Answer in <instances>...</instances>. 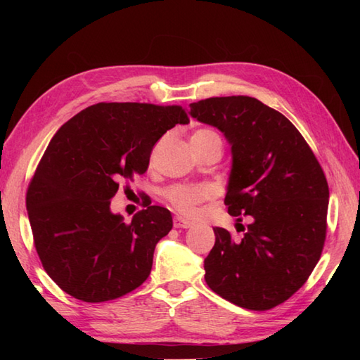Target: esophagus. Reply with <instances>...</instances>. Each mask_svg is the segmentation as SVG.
<instances>
[{"label": "esophagus", "instance_id": "1", "mask_svg": "<svg viewBox=\"0 0 360 360\" xmlns=\"http://www.w3.org/2000/svg\"><path fill=\"white\" fill-rule=\"evenodd\" d=\"M173 226L176 229H190L193 226V223H192V221L186 219V218H182V217H176L174 221H173Z\"/></svg>", "mask_w": 360, "mask_h": 360}]
</instances>
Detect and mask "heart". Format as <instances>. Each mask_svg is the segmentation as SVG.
<instances>
[{"mask_svg":"<svg viewBox=\"0 0 360 360\" xmlns=\"http://www.w3.org/2000/svg\"><path fill=\"white\" fill-rule=\"evenodd\" d=\"M213 141L221 142L219 136L207 128L198 129V131H195L192 137H190V142H195V143H205V142H213ZM165 196H167V201L170 202L176 210L184 213V215H192L196 209V205L200 204L205 196H207V193H205V190L198 188V187L174 186L167 190Z\"/></svg>","mask_w":360,"mask_h":360,"instance_id":"obj_1","label":"heart"}]
</instances>
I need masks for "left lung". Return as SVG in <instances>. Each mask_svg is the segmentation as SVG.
<instances>
[{
  "label": "left lung",
  "instance_id": "1",
  "mask_svg": "<svg viewBox=\"0 0 360 360\" xmlns=\"http://www.w3.org/2000/svg\"><path fill=\"white\" fill-rule=\"evenodd\" d=\"M188 114L224 134L232 153L224 202L238 221L252 218L241 240L213 229L205 283L236 307L271 309L304 285L322 254L330 201L322 167L298 129L254 97H210Z\"/></svg>",
  "mask_w": 360,
  "mask_h": 360
}]
</instances>
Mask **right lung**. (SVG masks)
<instances>
[{
    "mask_svg": "<svg viewBox=\"0 0 360 360\" xmlns=\"http://www.w3.org/2000/svg\"><path fill=\"white\" fill-rule=\"evenodd\" d=\"M188 124L181 106L97 103L68 120L37 167L26 209L49 277L83 302H106L148 278L172 213L148 205L125 223L111 212L119 184L147 172L167 129Z\"/></svg>",
    "mask_w": 360,
    "mask_h": 360,
    "instance_id": "right-lung-1",
    "label": "right lung"
}]
</instances>
